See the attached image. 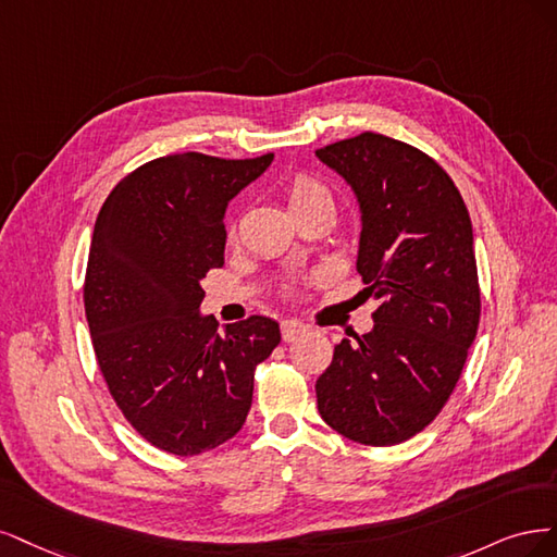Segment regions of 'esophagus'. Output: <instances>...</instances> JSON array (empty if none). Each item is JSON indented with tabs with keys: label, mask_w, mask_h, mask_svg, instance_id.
<instances>
[{
	"label": "esophagus",
	"mask_w": 557,
	"mask_h": 557,
	"mask_svg": "<svg viewBox=\"0 0 557 557\" xmlns=\"http://www.w3.org/2000/svg\"><path fill=\"white\" fill-rule=\"evenodd\" d=\"M280 329H282V339H284V343H294V339H298V337H302L305 333H308V326H305L302 321H298V319H284L282 324H280Z\"/></svg>",
	"instance_id": "34e87169"
}]
</instances>
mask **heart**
Returning a JSON list of instances; mask_svg holds the SVG:
<instances>
[{
    "label": "heart",
    "mask_w": 557,
    "mask_h": 557,
    "mask_svg": "<svg viewBox=\"0 0 557 557\" xmlns=\"http://www.w3.org/2000/svg\"><path fill=\"white\" fill-rule=\"evenodd\" d=\"M286 196H289L292 210L308 208V206H333L329 187L314 181V177L308 173H298L292 177Z\"/></svg>",
    "instance_id": "obj_1"
}]
</instances>
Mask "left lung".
<instances>
[{"instance_id":"8db88e82","label":"left lung","mask_w":557,"mask_h":557,"mask_svg":"<svg viewBox=\"0 0 557 557\" xmlns=\"http://www.w3.org/2000/svg\"><path fill=\"white\" fill-rule=\"evenodd\" d=\"M314 154L356 196V271L380 300L372 331L335 345L319 414L354 442L400 444L440 414L476 337L470 212L437 161L396 138L366 132Z\"/></svg>"}]
</instances>
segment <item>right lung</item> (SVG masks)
<instances>
[{"label": "right lung", "mask_w": 557, "mask_h": 557, "mask_svg": "<svg viewBox=\"0 0 557 557\" xmlns=\"http://www.w3.org/2000/svg\"><path fill=\"white\" fill-rule=\"evenodd\" d=\"M273 164L201 152L159 157L115 185L89 245L85 314L101 374L136 433L175 456L224 444L252 407L255 370L280 324L218 331L201 280L224 265L228 201Z\"/></svg>", "instance_id": "1"}]
</instances>
